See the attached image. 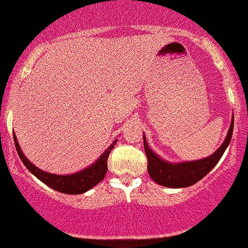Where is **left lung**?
<instances>
[{
  "label": "left lung",
  "instance_id": "8db88e82",
  "mask_svg": "<svg viewBox=\"0 0 248 248\" xmlns=\"http://www.w3.org/2000/svg\"><path fill=\"white\" fill-rule=\"evenodd\" d=\"M232 127H234V116L232 117L231 127L228 129L223 144L209 157L197 159V161L187 162H168L162 159L156 152L152 151L147 145L145 134L144 149L147 156V171L150 177L161 186L170 187V188H184L197 184L199 180L211 171V169L218 163L224 151L228 147L232 136Z\"/></svg>",
  "mask_w": 248,
  "mask_h": 248
}]
</instances>
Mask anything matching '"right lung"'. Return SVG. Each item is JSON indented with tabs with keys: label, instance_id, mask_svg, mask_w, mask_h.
<instances>
[{
	"label": "right lung",
	"instance_id": "add662e5",
	"mask_svg": "<svg viewBox=\"0 0 248 248\" xmlns=\"http://www.w3.org/2000/svg\"><path fill=\"white\" fill-rule=\"evenodd\" d=\"M14 136V141H16V147L17 155H19L20 159L22 161L24 166L29 169L34 176L38 180H41L43 184H46V186H49L50 188L55 189L57 192H61V193L66 194H82L85 192H87L89 189H91L92 187L96 186L97 184L102 181L106 176V172L108 170V157L110 151L112 150V147L116 144L117 139L112 141V144L110 145L108 149L103 152V154L99 156V158H97L96 162L91 164L87 168L82 169V170L74 172V174H68V175H56L51 174V172H47L39 169L38 167H36L34 164H32L31 162L27 159V157L25 156L24 152L21 151V147H20L19 142H17L16 136Z\"/></svg>",
	"mask_w": 248,
	"mask_h": 248
}]
</instances>
